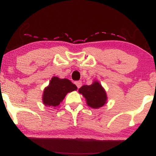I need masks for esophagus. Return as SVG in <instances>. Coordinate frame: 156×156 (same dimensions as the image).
Instances as JSON below:
<instances>
[{
    "mask_svg": "<svg viewBox=\"0 0 156 156\" xmlns=\"http://www.w3.org/2000/svg\"><path fill=\"white\" fill-rule=\"evenodd\" d=\"M75 83H76V85L77 86V87H78V89H79L80 87H81V85H82V82L80 81V80H79V81H76Z\"/></svg>",
    "mask_w": 156,
    "mask_h": 156,
    "instance_id": "1",
    "label": "esophagus"
}]
</instances>
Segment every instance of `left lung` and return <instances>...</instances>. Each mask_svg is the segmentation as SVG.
<instances>
[{"mask_svg": "<svg viewBox=\"0 0 156 156\" xmlns=\"http://www.w3.org/2000/svg\"><path fill=\"white\" fill-rule=\"evenodd\" d=\"M78 92L85 98L87 105L92 108H101L106 103V92L97 80L89 86L83 85L78 89Z\"/></svg>", "mask_w": 156, "mask_h": 156, "instance_id": "8db88e82", "label": "left lung"}]
</instances>
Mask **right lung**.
<instances>
[{"instance_id": "add662e5", "label": "right lung", "mask_w": 156, "mask_h": 156, "mask_svg": "<svg viewBox=\"0 0 156 156\" xmlns=\"http://www.w3.org/2000/svg\"><path fill=\"white\" fill-rule=\"evenodd\" d=\"M77 89L76 86L67 78L61 79L58 77H53L49 85L44 89L42 102L46 106L56 107L68 92L77 90Z\"/></svg>"}]
</instances>
